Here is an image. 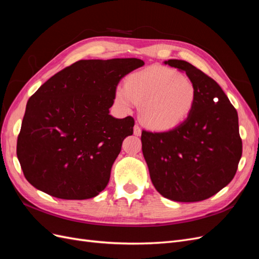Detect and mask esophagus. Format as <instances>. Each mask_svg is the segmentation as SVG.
Segmentation results:
<instances>
[{
  "label": "esophagus",
  "instance_id": "esophagus-1",
  "mask_svg": "<svg viewBox=\"0 0 259 259\" xmlns=\"http://www.w3.org/2000/svg\"><path fill=\"white\" fill-rule=\"evenodd\" d=\"M134 134H135L136 136H139L140 134H142V127H140L138 124H136L135 126H134Z\"/></svg>",
  "mask_w": 259,
  "mask_h": 259
}]
</instances>
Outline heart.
<instances>
[{
  "label": "heart",
  "mask_w": 259,
  "mask_h": 259,
  "mask_svg": "<svg viewBox=\"0 0 259 259\" xmlns=\"http://www.w3.org/2000/svg\"><path fill=\"white\" fill-rule=\"evenodd\" d=\"M197 89L190 77L165 67H152L131 74L115 92L116 104L130 111L142 104L144 122L155 130L178 125L193 109Z\"/></svg>",
  "instance_id": "heart-1"
}]
</instances>
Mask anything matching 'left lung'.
<instances>
[{"instance_id":"8db88e82","label":"left lung","mask_w":259,"mask_h":259,"mask_svg":"<svg viewBox=\"0 0 259 259\" xmlns=\"http://www.w3.org/2000/svg\"><path fill=\"white\" fill-rule=\"evenodd\" d=\"M165 65L186 72L197 89L187 119L167 132L143 131V153L154 188L177 202L206 200L237 173L242 139L236 108L210 76L188 61Z\"/></svg>"}]
</instances>
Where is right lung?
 <instances>
[{
    "label": "right lung",
    "mask_w": 259,
    "mask_h": 259,
    "mask_svg": "<svg viewBox=\"0 0 259 259\" xmlns=\"http://www.w3.org/2000/svg\"><path fill=\"white\" fill-rule=\"evenodd\" d=\"M145 65L137 58L79 60L53 75L28 100L17 156L28 182L64 200L96 197L110 179L131 115L109 114L120 80Z\"/></svg>",
    "instance_id": "obj_1"
}]
</instances>
